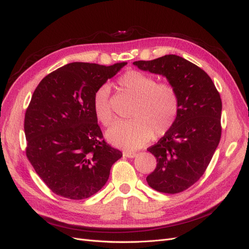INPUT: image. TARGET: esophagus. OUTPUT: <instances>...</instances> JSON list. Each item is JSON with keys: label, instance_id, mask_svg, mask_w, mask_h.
<instances>
[{"label": "esophagus", "instance_id": "esophagus-1", "mask_svg": "<svg viewBox=\"0 0 249 249\" xmlns=\"http://www.w3.org/2000/svg\"><path fill=\"white\" fill-rule=\"evenodd\" d=\"M124 156L126 158H135L137 156V153L135 152H124Z\"/></svg>", "mask_w": 249, "mask_h": 249}]
</instances>
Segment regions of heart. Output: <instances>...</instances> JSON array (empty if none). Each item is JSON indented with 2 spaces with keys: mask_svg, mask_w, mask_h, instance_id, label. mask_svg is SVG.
I'll return each mask as SVG.
<instances>
[{
  "mask_svg": "<svg viewBox=\"0 0 249 249\" xmlns=\"http://www.w3.org/2000/svg\"><path fill=\"white\" fill-rule=\"evenodd\" d=\"M125 92L136 99L129 120H118L107 131L113 145L126 150L138 149L156 136H163L175 124L178 114V95L176 88L145 72L130 71L117 80ZM96 119L109 125L113 120L110 88L103 85L96 90L92 101Z\"/></svg>",
  "mask_w": 249,
  "mask_h": 249,
  "instance_id": "b5f03b06",
  "label": "heart"
}]
</instances>
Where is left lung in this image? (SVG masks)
<instances>
[{
	"label": "left lung",
	"instance_id": "1",
	"mask_svg": "<svg viewBox=\"0 0 249 249\" xmlns=\"http://www.w3.org/2000/svg\"><path fill=\"white\" fill-rule=\"evenodd\" d=\"M133 64L165 77L178 92L179 108L175 124L147 148L156 157L157 167L146 182L159 192H182L200 178L219 144L220 95L207 72L183 57L165 55Z\"/></svg>",
	"mask_w": 249,
	"mask_h": 249
}]
</instances>
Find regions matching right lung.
Listing matches in <instances>:
<instances>
[{"instance_id":"1","label":"right lung","mask_w":249,"mask_h":249,"mask_svg":"<svg viewBox=\"0 0 249 249\" xmlns=\"http://www.w3.org/2000/svg\"><path fill=\"white\" fill-rule=\"evenodd\" d=\"M126 62L110 66L72 62L36 87L25 115L26 154L50 189L70 199L90 197L107 183L120 150L103 140L94 92Z\"/></svg>"}]
</instances>
